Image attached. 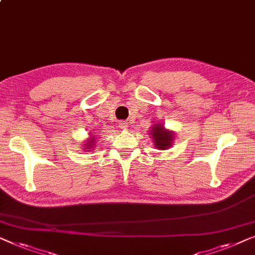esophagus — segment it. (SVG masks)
<instances>
[{
  "label": "esophagus",
  "mask_w": 255,
  "mask_h": 255,
  "mask_svg": "<svg viewBox=\"0 0 255 255\" xmlns=\"http://www.w3.org/2000/svg\"><path fill=\"white\" fill-rule=\"evenodd\" d=\"M119 127L121 130H126V129L128 128V125L126 121H119Z\"/></svg>",
  "instance_id": "34e87169"
}]
</instances>
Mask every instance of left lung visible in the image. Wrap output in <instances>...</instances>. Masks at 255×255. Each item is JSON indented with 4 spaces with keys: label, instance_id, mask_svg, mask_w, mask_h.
I'll list each match as a JSON object with an SVG mask.
<instances>
[{
    "label": "left lung",
    "instance_id": "1",
    "mask_svg": "<svg viewBox=\"0 0 255 255\" xmlns=\"http://www.w3.org/2000/svg\"><path fill=\"white\" fill-rule=\"evenodd\" d=\"M149 135L151 136L153 145L158 150H167L173 145L174 131L168 130L164 127L163 124H155L149 130Z\"/></svg>",
    "mask_w": 255,
    "mask_h": 255
}]
</instances>
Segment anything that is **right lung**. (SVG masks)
I'll list each match as a JSON object with an SVG mask.
<instances>
[{
    "instance_id": "obj_1",
    "label": "right lung",
    "mask_w": 255,
    "mask_h": 255,
    "mask_svg": "<svg viewBox=\"0 0 255 255\" xmlns=\"http://www.w3.org/2000/svg\"><path fill=\"white\" fill-rule=\"evenodd\" d=\"M83 145V150H85V151H90L91 149H93L95 148V145H96V137H95V135H93V132H89V137L85 139V142H84V144H82Z\"/></svg>"
}]
</instances>
